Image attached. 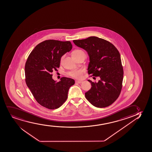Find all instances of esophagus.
Segmentation results:
<instances>
[{"instance_id": "esophagus-1", "label": "esophagus", "mask_w": 152, "mask_h": 152, "mask_svg": "<svg viewBox=\"0 0 152 152\" xmlns=\"http://www.w3.org/2000/svg\"><path fill=\"white\" fill-rule=\"evenodd\" d=\"M75 83H79V84H81L82 83V81H75Z\"/></svg>"}]
</instances>
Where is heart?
Here are the masks:
<instances>
[{
  "label": "heart",
  "mask_w": 152,
  "mask_h": 152,
  "mask_svg": "<svg viewBox=\"0 0 152 152\" xmlns=\"http://www.w3.org/2000/svg\"><path fill=\"white\" fill-rule=\"evenodd\" d=\"M81 52H84L83 51L80 49H77L75 50L72 52V56L73 57L77 56V54L81 53ZM65 58V56H62L61 58V62L63 61L64 58ZM83 71L82 70H74V71H71L69 73V75H70L71 77H73L74 78L76 79H80L83 75Z\"/></svg>",
  "instance_id": "obj_1"
}]
</instances>
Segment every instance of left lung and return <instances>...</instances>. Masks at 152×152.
Segmentation results:
<instances>
[{
  "label": "left lung",
  "instance_id": "left-lung-1",
  "mask_svg": "<svg viewBox=\"0 0 152 152\" xmlns=\"http://www.w3.org/2000/svg\"><path fill=\"white\" fill-rule=\"evenodd\" d=\"M73 42L88 53L89 75L100 78L97 83L88 80L92 87L85 92V97L96 107L110 105L119 96L122 87L123 69L119 52L112 43L98 37Z\"/></svg>",
  "mask_w": 152,
  "mask_h": 152
}]
</instances>
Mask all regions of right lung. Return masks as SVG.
I'll use <instances>...</instances> for the list:
<instances>
[{
	"mask_svg": "<svg viewBox=\"0 0 152 152\" xmlns=\"http://www.w3.org/2000/svg\"><path fill=\"white\" fill-rule=\"evenodd\" d=\"M72 48L69 41L45 40L35 47L26 63V82L37 102L45 107L54 110L60 107L67 99L73 79L63 77L58 82L52 73L60 67L61 56Z\"/></svg>",
	"mask_w": 152,
	"mask_h": 152,
	"instance_id": "right-lung-1",
	"label": "right lung"
}]
</instances>
